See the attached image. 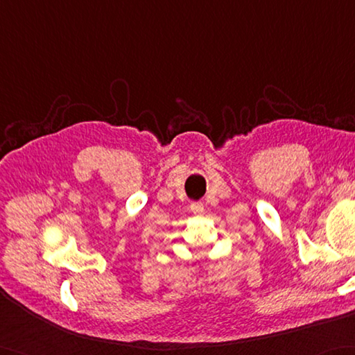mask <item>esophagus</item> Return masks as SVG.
Returning <instances> with one entry per match:
<instances>
[{
	"instance_id": "1",
	"label": "esophagus",
	"mask_w": 355,
	"mask_h": 355,
	"mask_svg": "<svg viewBox=\"0 0 355 355\" xmlns=\"http://www.w3.org/2000/svg\"><path fill=\"white\" fill-rule=\"evenodd\" d=\"M191 210L195 215H202V214H205V205H202V202H200V201L192 202Z\"/></svg>"
}]
</instances>
